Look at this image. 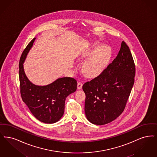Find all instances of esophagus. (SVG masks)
<instances>
[{
  "label": "esophagus",
  "mask_w": 157,
  "mask_h": 157,
  "mask_svg": "<svg viewBox=\"0 0 157 157\" xmlns=\"http://www.w3.org/2000/svg\"><path fill=\"white\" fill-rule=\"evenodd\" d=\"M82 84L81 82H77V89H82Z\"/></svg>",
  "instance_id": "1"
}]
</instances>
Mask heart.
<instances>
[{
	"mask_svg": "<svg viewBox=\"0 0 157 157\" xmlns=\"http://www.w3.org/2000/svg\"><path fill=\"white\" fill-rule=\"evenodd\" d=\"M111 55L110 49L107 46H97L86 53L83 57L90 58L85 63L82 70L85 75L90 78L100 75L105 68Z\"/></svg>",
	"mask_w": 157,
	"mask_h": 157,
	"instance_id": "obj_1",
	"label": "heart"
}]
</instances>
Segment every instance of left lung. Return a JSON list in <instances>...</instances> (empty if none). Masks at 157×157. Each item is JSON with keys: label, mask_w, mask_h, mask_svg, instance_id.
I'll return each instance as SVG.
<instances>
[{"label": "left lung", "mask_w": 157, "mask_h": 157, "mask_svg": "<svg viewBox=\"0 0 157 157\" xmlns=\"http://www.w3.org/2000/svg\"><path fill=\"white\" fill-rule=\"evenodd\" d=\"M136 75L130 48L122 41L116 59L102 73L85 82V114L90 122L104 125L120 116L125 108Z\"/></svg>", "instance_id": "left-lung-1"}]
</instances>
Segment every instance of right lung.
<instances>
[{
	"mask_svg": "<svg viewBox=\"0 0 157 157\" xmlns=\"http://www.w3.org/2000/svg\"><path fill=\"white\" fill-rule=\"evenodd\" d=\"M36 38L30 41L21 56L19 81L23 101L39 121L47 124L58 121L64 114L66 98L77 89V81L71 77H63L45 86L34 85L25 73L23 63Z\"/></svg>",
	"mask_w": 157,
	"mask_h": 157,
	"instance_id": "right-lung-1",
	"label": "right lung"
}]
</instances>
